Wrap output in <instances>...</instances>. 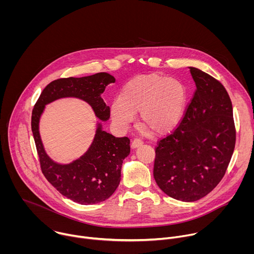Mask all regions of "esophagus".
<instances>
[{"label":"esophagus","mask_w":254,"mask_h":254,"mask_svg":"<svg viewBox=\"0 0 254 254\" xmlns=\"http://www.w3.org/2000/svg\"><path fill=\"white\" fill-rule=\"evenodd\" d=\"M142 144V140H140L139 138H134L132 141H131V148L134 150L138 147H140Z\"/></svg>","instance_id":"esophagus-1"}]
</instances>
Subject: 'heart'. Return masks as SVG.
<instances>
[{
	"label": "heart",
	"instance_id": "heart-1",
	"mask_svg": "<svg viewBox=\"0 0 254 254\" xmlns=\"http://www.w3.org/2000/svg\"><path fill=\"white\" fill-rule=\"evenodd\" d=\"M188 103V89L176 77L149 73L129 79L111 105L115 125L126 129L138 113V121L155 134H165L182 121Z\"/></svg>",
	"mask_w": 254,
	"mask_h": 254
}]
</instances>
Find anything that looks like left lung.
Masks as SVG:
<instances>
[{"label": "left lung", "instance_id": "obj_1", "mask_svg": "<svg viewBox=\"0 0 254 254\" xmlns=\"http://www.w3.org/2000/svg\"><path fill=\"white\" fill-rule=\"evenodd\" d=\"M196 84L186 115L172 134L159 141L154 178L168 196L194 202L223 178L235 147L233 108L224 86L189 67Z\"/></svg>", "mask_w": 254, "mask_h": 254}]
</instances>
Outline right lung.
I'll return each instance as SVG.
<instances>
[{
  "instance_id": "right-lung-1",
  "label": "right lung",
  "mask_w": 254,
  "mask_h": 254,
  "mask_svg": "<svg viewBox=\"0 0 254 254\" xmlns=\"http://www.w3.org/2000/svg\"><path fill=\"white\" fill-rule=\"evenodd\" d=\"M115 82L116 78L106 72L54 80L44 88L32 113V131L44 176L60 194L81 205L102 202L115 193L122 179L123 162L130 153L129 139L116 137L103 130L97 121L88 150L78 159L61 164L46 153L39 129L40 120L47 104L73 97L88 103L95 117L106 122L110 120V107L101 94L108 84Z\"/></svg>"
}]
</instances>
